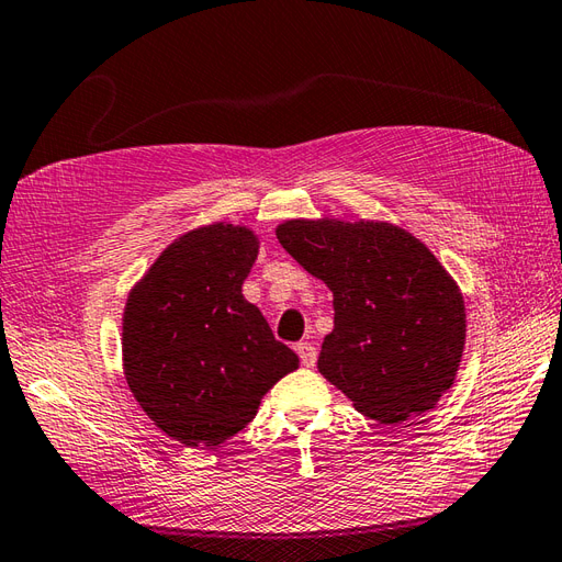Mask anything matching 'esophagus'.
<instances>
[{
  "instance_id": "1",
  "label": "esophagus",
  "mask_w": 562,
  "mask_h": 562,
  "mask_svg": "<svg viewBox=\"0 0 562 562\" xmlns=\"http://www.w3.org/2000/svg\"><path fill=\"white\" fill-rule=\"evenodd\" d=\"M296 355H299V359H302V363H304L306 369H311L313 363H316V347L308 345V342H299L296 345Z\"/></svg>"
}]
</instances>
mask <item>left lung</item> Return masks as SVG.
I'll use <instances>...</instances> for the list:
<instances>
[{
  "label": "left lung",
  "mask_w": 562,
  "mask_h": 562,
  "mask_svg": "<svg viewBox=\"0 0 562 562\" xmlns=\"http://www.w3.org/2000/svg\"><path fill=\"white\" fill-rule=\"evenodd\" d=\"M278 241L333 292L318 371L381 424L434 409L458 375L467 311L458 282L412 232L383 220H284Z\"/></svg>",
  "instance_id": "8db88e82"
}]
</instances>
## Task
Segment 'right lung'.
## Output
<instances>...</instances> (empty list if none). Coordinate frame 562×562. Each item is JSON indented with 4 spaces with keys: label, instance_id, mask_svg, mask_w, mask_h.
<instances>
[{
    "label": "right lung",
    "instance_id": "add662e5",
    "mask_svg": "<svg viewBox=\"0 0 562 562\" xmlns=\"http://www.w3.org/2000/svg\"><path fill=\"white\" fill-rule=\"evenodd\" d=\"M260 249L246 225L181 234L126 296V385L160 430L187 448H217L249 424L299 357L241 294Z\"/></svg>",
    "mask_w": 562,
    "mask_h": 562
}]
</instances>
